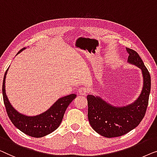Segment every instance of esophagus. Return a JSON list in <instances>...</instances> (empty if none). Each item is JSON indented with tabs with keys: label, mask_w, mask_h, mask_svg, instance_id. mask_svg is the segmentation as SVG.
I'll list each match as a JSON object with an SVG mask.
<instances>
[{
	"label": "esophagus",
	"mask_w": 157,
	"mask_h": 157,
	"mask_svg": "<svg viewBox=\"0 0 157 157\" xmlns=\"http://www.w3.org/2000/svg\"><path fill=\"white\" fill-rule=\"evenodd\" d=\"M87 93H88V89L87 87H82L79 90V94L81 95H85Z\"/></svg>",
	"instance_id": "34e87169"
}]
</instances>
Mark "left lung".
<instances>
[{
    "instance_id": "8db88e82",
    "label": "left lung",
    "mask_w": 157,
    "mask_h": 157,
    "mask_svg": "<svg viewBox=\"0 0 157 157\" xmlns=\"http://www.w3.org/2000/svg\"><path fill=\"white\" fill-rule=\"evenodd\" d=\"M127 62L142 70L143 87L140 95L133 103L115 107L100 97L87 95L88 120L91 127L100 135L107 138L122 136L137 127L144 118L151 90V77L142 59L134 50L126 48Z\"/></svg>"
}]
</instances>
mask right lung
<instances>
[{
	"label": "right lung",
	"instance_id": "right-lung-1",
	"mask_svg": "<svg viewBox=\"0 0 157 157\" xmlns=\"http://www.w3.org/2000/svg\"><path fill=\"white\" fill-rule=\"evenodd\" d=\"M25 49V48L21 49L17 52V54ZM8 68L6 70L3 78L2 92L4 105L10 121L15 127L21 130L22 132L33 137H43L52 133L58 128L61 124L65 110L72 101L76 98V94H71L59 98L49 109L38 115H25L20 113L15 108H13L6 95L5 83Z\"/></svg>",
	"mask_w": 157,
	"mask_h": 157
}]
</instances>
